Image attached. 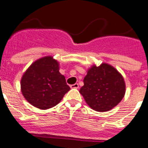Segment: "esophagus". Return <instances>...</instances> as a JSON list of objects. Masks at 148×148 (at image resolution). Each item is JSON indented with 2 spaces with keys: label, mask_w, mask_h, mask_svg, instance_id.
<instances>
[{
  "label": "esophagus",
  "mask_w": 148,
  "mask_h": 148,
  "mask_svg": "<svg viewBox=\"0 0 148 148\" xmlns=\"http://www.w3.org/2000/svg\"><path fill=\"white\" fill-rule=\"evenodd\" d=\"M78 87H79V85H78V84H74L71 85V88H72V89H77Z\"/></svg>",
  "instance_id": "34e87169"
}]
</instances>
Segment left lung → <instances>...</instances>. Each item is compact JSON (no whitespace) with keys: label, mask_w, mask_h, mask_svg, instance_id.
<instances>
[{"label":"left lung","mask_w":148,"mask_h":148,"mask_svg":"<svg viewBox=\"0 0 148 148\" xmlns=\"http://www.w3.org/2000/svg\"><path fill=\"white\" fill-rule=\"evenodd\" d=\"M84 84L80 93L89 106L98 112L109 111L115 107L125 93L122 76L107 64L89 69Z\"/></svg>","instance_id":"1"}]
</instances>
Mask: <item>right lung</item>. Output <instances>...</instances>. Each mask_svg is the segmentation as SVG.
Masks as SVG:
<instances>
[{
    "label": "right lung",
    "instance_id": "1",
    "mask_svg": "<svg viewBox=\"0 0 148 148\" xmlns=\"http://www.w3.org/2000/svg\"><path fill=\"white\" fill-rule=\"evenodd\" d=\"M20 85L25 99L41 109L57 105L71 89L60 74L58 62L51 56L33 62L24 73Z\"/></svg>",
    "mask_w": 148,
    "mask_h": 148
}]
</instances>
